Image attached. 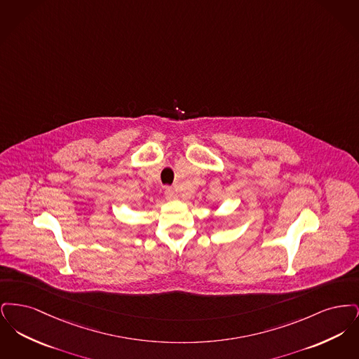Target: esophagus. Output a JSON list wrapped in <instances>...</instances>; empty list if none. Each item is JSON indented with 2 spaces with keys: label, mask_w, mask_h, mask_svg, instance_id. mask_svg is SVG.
<instances>
[{
  "label": "esophagus",
  "mask_w": 359,
  "mask_h": 359,
  "mask_svg": "<svg viewBox=\"0 0 359 359\" xmlns=\"http://www.w3.org/2000/svg\"><path fill=\"white\" fill-rule=\"evenodd\" d=\"M164 194H165V198L168 199V201H175V199H177V194H176V191L171 187L165 188V191H164Z\"/></svg>",
  "instance_id": "34e87169"
}]
</instances>
